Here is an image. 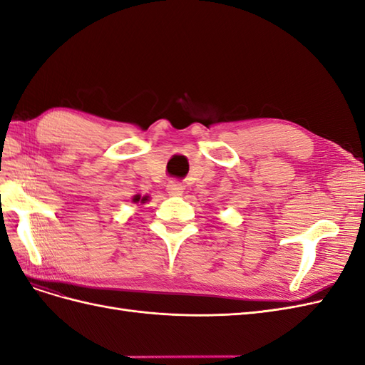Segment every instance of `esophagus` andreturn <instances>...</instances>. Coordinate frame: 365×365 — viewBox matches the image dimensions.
<instances>
[{"label":"esophagus","instance_id":"1","mask_svg":"<svg viewBox=\"0 0 365 365\" xmlns=\"http://www.w3.org/2000/svg\"><path fill=\"white\" fill-rule=\"evenodd\" d=\"M168 192L170 195H181L182 193V185L178 181H169Z\"/></svg>","mask_w":365,"mask_h":365}]
</instances>
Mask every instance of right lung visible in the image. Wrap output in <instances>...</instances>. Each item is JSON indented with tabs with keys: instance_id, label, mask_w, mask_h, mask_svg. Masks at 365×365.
I'll use <instances>...</instances> for the list:
<instances>
[{
	"instance_id": "1",
	"label": "right lung",
	"mask_w": 365,
	"mask_h": 365,
	"mask_svg": "<svg viewBox=\"0 0 365 365\" xmlns=\"http://www.w3.org/2000/svg\"><path fill=\"white\" fill-rule=\"evenodd\" d=\"M134 201H135V202H137V201H140V196H135V197H134ZM141 201H145V200H141Z\"/></svg>"
}]
</instances>
